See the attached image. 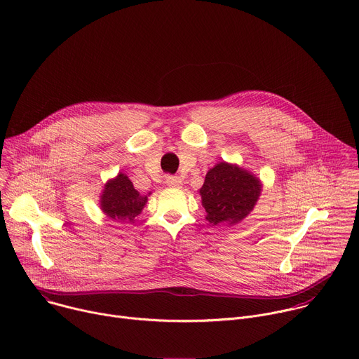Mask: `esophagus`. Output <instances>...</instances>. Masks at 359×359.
<instances>
[{
	"mask_svg": "<svg viewBox=\"0 0 359 359\" xmlns=\"http://www.w3.org/2000/svg\"><path fill=\"white\" fill-rule=\"evenodd\" d=\"M166 184L169 187H182L183 186V180L179 176H168L166 177Z\"/></svg>",
	"mask_w": 359,
	"mask_h": 359,
	"instance_id": "1",
	"label": "esophagus"
}]
</instances>
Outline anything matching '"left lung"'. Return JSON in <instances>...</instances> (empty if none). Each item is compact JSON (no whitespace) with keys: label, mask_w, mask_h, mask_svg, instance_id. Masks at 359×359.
<instances>
[{"label":"left lung","mask_w":359,"mask_h":359,"mask_svg":"<svg viewBox=\"0 0 359 359\" xmlns=\"http://www.w3.org/2000/svg\"><path fill=\"white\" fill-rule=\"evenodd\" d=\"M262 194V182L237 165L220 162L212 168L200 189L206 220L233 226L247 217Z\"/></svg>","instance_id":"1"}]
</instances>
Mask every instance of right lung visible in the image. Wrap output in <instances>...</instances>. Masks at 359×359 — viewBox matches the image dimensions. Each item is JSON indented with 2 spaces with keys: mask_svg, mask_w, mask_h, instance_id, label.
Returning a JSON list of instances; mask_svg holds the SVG:
<instances>
[{
  "mask_svg": "<svg viewBox=\"0 0 359 359\" xmlns=\"http://www.w3.org/2000/svg\"><path fill=\"white\" fill-rule=\"evenodd\" d=\"M146 201L147 196H142L129 177L119 173L105 184L100 196V209L114 222L132 223L140 215Z\"/></svg>",
  "mask_w": 359,
  "mask_h": 359,
  "instance_id": "right-lung-1",
  "label": "right lung"
}]
</instances>
